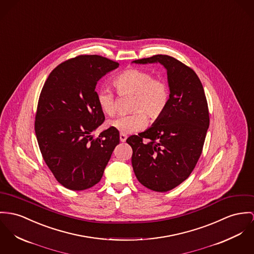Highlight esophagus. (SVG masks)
<instances>
[{
    "mask_svg": "<svg viewBox=\"0 0 254 254\" xmlns=\"http://www.w3.org/2000/svg\"><path fill=\"white\" fill-rule=\"evenodd\" d=\"M127 138V136L126 134H123V133L120 134V140H121V142H126Z\"/></svg>",
    "mask_w": 254,
    "mask_h": 254,
    "instance_id": "1",
    "label": "esophagus"
}]
</instances>
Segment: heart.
<instances>
[{
	"label": "heart",
	"instance_id": "heart-1",
	"mask_svg": "<svg viewBox=\"0 0 254 254\" xmlns=\"http://www.w3.org/2000/svg\"><path fill=\"white\" fill-rule=\"evenodd\" d=\"M114 85L121 95H134L130 115H122L110 121L108 126L123 134L139 131L146 127V115L152 120L159 117L168 102L169 93L166 84L142 69H128L114 79ZM100 110L107 116L116 113L115 95L109 88H101L97 93Z\"/></svg>",
	"mask_w": 254,
	"mask_h": 254
}]
</instances>
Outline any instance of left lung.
Returning <instances> with one entry per match:
<instances>
[{
  "mask_svg": "<svg viewBox=\"0 0 254 254\" xmlns=\"http://www.w3.org/2000/svg\"><path fill=\"white\" fill-rule=\"evenodd\" d=\"M132 63H159L167 71L170 94L163 113L127 143L132 148L137 180L154 191H168L189 178L201 156L210 124L207 99L195 72L173 57L156 55Z\"/></svg>",
  "mask_w": 254,
  "mask_h": 254,
  "instance_id": "obj_1",
  "label": "left lung"
}]
</instances>
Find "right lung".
I'll return each instance as SVG.
<instances>
[{"label":"right lung","mask_w":254,"mask_h":254,"mask_svg":"<svg viewBox=\"0 0 254 254\" xmlns=\"http://www.w3.org/2000/svg\"><path fill=\"white\" fill-rule=\"evenodd\" d=\"M119 64L98 55L67 60L49 74L39 96L35 130L42 157L59 183L71 190L97 185L115 147L119 131L92 134L105 117L97 101L98 80Z\"/></svg>","instance_id":"obj_1"}]
</instances>
